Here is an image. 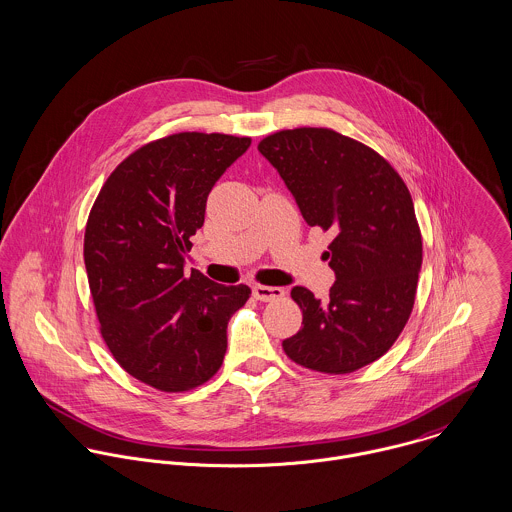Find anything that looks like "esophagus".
Wrapping results in <instances>:
<instances>
[{
    "instance_id": "esophagus-1",
    "label": "esophagus",
    "mask_w": 512,
    "mask_h": 512,
    "mask_svg": "<svg viewBox=\"0 0 512 512\" xmlns=\"http://www.w3.org/2000/svg\"><path fill=\"white\" fill-rule=\"evenodd\" d=\"M252 293L258 301H276L283 297V289L281 287H274V285H254Z\"/></svg>"
}]
</instances>
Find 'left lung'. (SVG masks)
<instances>
[{"label":"left lung","instance_id":"left-lung-1","mask_svg":"<svg viewBox=\"0 0 512 512\" xmlns=\"http://www.w3.org/2000/svg\"><path fill=\"white\" fill-rule=\"evenodd\" d=\"M258 150L305 223L334 234L326 252L336 276L328 301L295 285L303 326L281 346L303 368L356 372L393 346L415 305L422 238L413 197L383 156L332 129L279 131Z\"/></svg>","mask_w":512,"mask_h":512}]
</instances>
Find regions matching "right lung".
<instances>
[{"label":"right lung","mask_w":512,"mask_h":512,"mask_svg":"<svg viewBox=\"0 0 512 512\" xmlns=\"http://www.w3.org/2000/svg\"><path fill=\"white\" fill-rule=\"evenodd\" d=\"M252 140L178 133L127 156L101 187L84 262L101 336L142 383L180 393L209 381L227 352V325L248 285L184 274L189 238L209 191Z\"/></svg>","instance_id":"1"}]
</instances>
